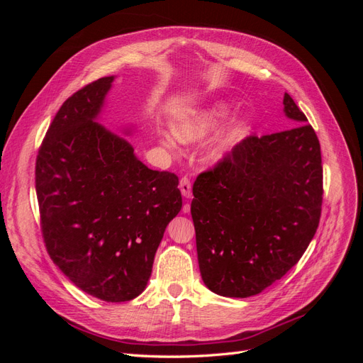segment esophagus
Returning <instances> with one entry per match:
<instances>
[{
    "label": "esophagus",
    "mask_w": 363,
    "mask_h": 363,
    "mask_svg": "<svg viewBox=\"0 0 363 363\" xmlns=\"http://www.w3.org/2000/svg\"><path fill=\"white\" fill-rule=\"evenodd\" d=\"M180 191H182V195L184 196V199H191L192 196V186H191V180L188 177H183L180 180Z\"/></svg>",
    "instance_id": "obj_1"
}]
</instances>
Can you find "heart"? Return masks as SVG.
<instances>
[{
    "instance_id": "b5f03b06",
    "label": "heart",
    "mask_w": 363,
    "mask_h": 363,
    "mask_svg": "<svg viewBox=\"0 0 363 363\" xmlns=\"http://www.w3.org/2000/svg\"><path fill=\"white\" fill-rule=\"evenodd\" d=\"M228 113H230L228 104L224 101H216L211 106L201 108V111L180 116L174 125V133L179 140L186 142V144L199 142L211 135L212 131L228 116ZM245 131H247V121L235 119L224 133L215 140V144L211 147V150H208V159L223 157L225 152L232 150L238 142L244 138ZM162 142L163 145L168 148L175 147V139L171 135H163Z\"/></svg>"
}]
</instances>
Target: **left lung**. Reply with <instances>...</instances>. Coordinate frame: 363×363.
Returning <instances> with one entry per match:
<instances>
[{"label":"left lung","instance_id":"1","mask_svg":"<svg viewBox=\"0 0 363 363\" xmlns=\"http://www.w3.org/2000/svg\"><path fill=\"white\" fill-rule=\"evenodd\" d=\"M283 104L295 127L248 136L194 183L200 272L218 295L247 298L280 280L320 224V140L289 94Z\"/></svg>","mask_w":363,"mask_h":363}]
</instances>
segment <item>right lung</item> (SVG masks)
Here are the masks:
<instances>
[{
	"label": "right lung",
	"mask_w": 363,
	"mask_h": 363,
	"mask_svg": "<svg viewBox=\"0 0 363 363\" xmlns=\"http://www.w3.org/2000/svg\"><path fill=\"white\" fill-rule=\"evenodd\" d=\"M113 80L103 77L62 104L39 148L36 194L52 262L86 294L121 303L145 289L182 194L177 175L150 169L96 123Z\"/></svg>",
	"instance_id": "1"
}]
</instances>
